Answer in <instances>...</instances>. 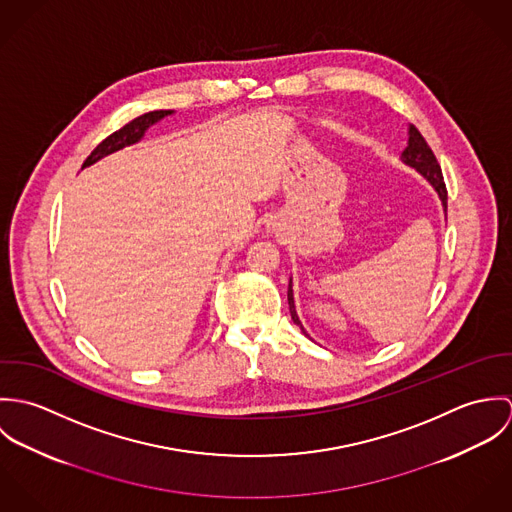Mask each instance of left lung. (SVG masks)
I'll return each instance as SVG.
<instances>
[{
  "label": "left lung",
  "mask_w": 512,
  "mask_h": 512,
  "mask_svg": "<svg viewBox=\"0 0 512 512\" xmlns=\"http://www.w3.org/2000/svg\"><path fill=\"white\" fill-rule=\"evenodd\" d=\"M400 159H402L404 165L416 169V171L434 187V191L438 193L439 201H441L443 213H447V191H445V183H443V175H441V167H439L438 159H436L434 151L428 146V142L424 140V136H422L414 126L408 128V146L402 151ZM288 303H290V313H292L293 323L301 329V333H303L305 337H309L307 331L303 329L299 317H297V311H295L292 278H290V284H288ZM309 339H311V337H309Z\"/></svg>",
  "instance_id": "obj_1"
}]
</instances>
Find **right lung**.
<instances>
[{
  "instance_id": "1",
  "label": "right lung",
  "mask_w": 512,
  "mask_h": 512,
  "mask_svg": "<svg viewBox=\"0 0 512 512\" xmlns=\"http://www.w3.org/2000/svg\"><path fill=\"white\" fill-rule=\"evenodd\" d=\"M171 114H173V110H155V112H147L144 116L132 120L130 124H126L124 128H120V130L114 132L112 136H108L102 144H98V146L94 147V151H92V153L86 157V161L82 163V169L88 167V165H92V163H96V161H100L102 157H106V155H110V153H114V151H120V149H124V147L138 144V142L146 136L147 130H149L153 124H157L159 120H163V118H167V116H171Z\"/></svg>"
}]
</instances>
